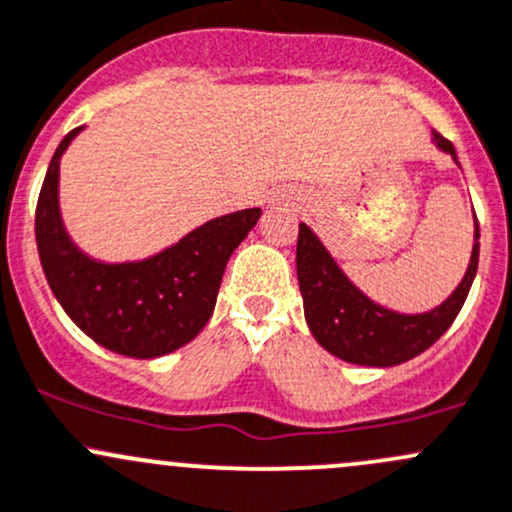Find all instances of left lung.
Masks as SVG:
<instances>
[{
    "label": "left lung",
    "mask_w": 512,
    "mask_h": 512,
    "mask_svg": "<svg viewBox=\"0 0 512 512\" xmlns=\"http://www.w3.org/2000/svg\"><path fill=\"white\" fill-rule=\"evenodd\" d=\"M434 144L456 161V149L449 139L434 132ZM478 238L481 230L476 220L469 270L449 299L424 314H400L365 297L328 255L314 230L299 223L297 274L306 324L328 353L346 363L390 368L412 360L439 341L459 316L478 270Z\"/></svg>",
    "instance_id": "left-lung-1"
}]
</instances>
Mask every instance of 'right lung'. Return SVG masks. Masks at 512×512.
<instances>
[{
	"mask_svg": "<svg viewBox=\"0 0 512 512\" xmlns=\"http://www.w3.org/2000/svg\"><path fill=\"white\" fill-rule=\"evenodd\" d=\"M83 127L63 137L36 203V247L53 297L95 343L129 358H159L208 324L225 265L260 220V208L220 215L139 262L107 265L80 252L58 208V166Z\"/></svg>",
	"mask_w": 512,
	"mask_h": 512,
	"instance_id": "right-lung-1",
	"label": "right lung"
}]
</instances>
